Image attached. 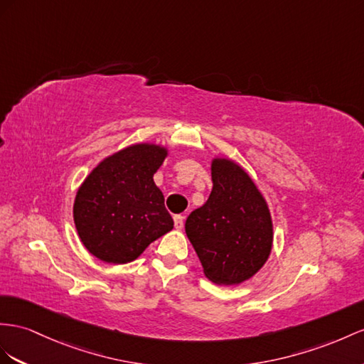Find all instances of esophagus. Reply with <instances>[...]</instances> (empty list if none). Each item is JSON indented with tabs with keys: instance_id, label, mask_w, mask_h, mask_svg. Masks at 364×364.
<instances>
[{
	"instance_id": "obj_1",
	"label": "esophagus",
	"mask_w": 364,
	"mask_h": 364,
	"mask_svg": "<svg viewBox=\"0 0 364 364\" xmlns=\"http://www.w3.org/2000/svg\"><path fill=\"white\" fill-rule=\"evenodd\" d=\"M173 225H175V229H183L184 226V218L181 215H175L173 217Z\"/></svg>"
}]
</instances>
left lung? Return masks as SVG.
<instances>
[{
	"instance_id": "left-lung-1",
	"label": "left lung",
	"mask_w": 364,
	"mask_h": 364,
	"mask_svg": "<svg viewBox=\"0 0 364 364\" xmlns=\"http://www.w3.org/2000/svg\"><path fill=\"white\" fill-rule=\"evenodd\" d=\"M210 175L212 192L186 220V235L208 279L218 286H238L271 255L272 215L262 191L234 160L213 156Z\"/></svg>"
}]
</instances>
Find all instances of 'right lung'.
Instances as JSON below:
<instances>
[{
  "label": "right lung",
  "mask_w": 364,
  "mask_h": 364,
  "mask_svg": "<svg viewBox=\"0 0 364 364\" xmlns=\"http://www.w3.org/2000/svg\"><path fill=\"white\" fill-rule=\"evenodd\" d=\"M169 147L136 143L101 160L77 191L73 221L89 252L109 264H126L173 229L164 195L154 181Z\"/></svg>",
  "instance_id": "obj_1"
}]
</instances>
